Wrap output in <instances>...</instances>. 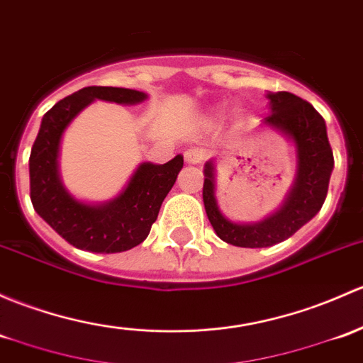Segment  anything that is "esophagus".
<instances>
[{
	"instance_id": "esophagus-1",
	"label": "esophagus",
	"mask_w": 363,
	"mask_h": 363,
	"mask_svg": "<svg viewBox=\"0 0 363 363\" xmlns=\"http://www.w3.org/2000/svg\"><path fill=\"white\" fill-rule=\"evenodd\" d=\"M203 156V151L198 150V147H189V150L184 151V160L189 165H198V163H201Z\"/></svg>"
}]
</instances>
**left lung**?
Wrapping results in <instances>:
<instances>
[{
	"mask_svg": "<svg viewBox=\"0 0 363 363\" xmlns=\"http://www.w3.org/2000/svg\"><path fill=\"white\" fill-rule=\"evenodd\" d=\"M268 99L272 113L264 118V125L285 133L296 144L297 152L296 181L284 205L261 223H233L217 207L213 163L207 162L203 170V203L213 231L223 242L245 249L284 242L311 220L325 201L334 169L333 147L322 114L291 91L268 94Z\"/></svg>",
	"mask_w": 363,
	"mask_h": 363,
	"instance_id": "left-lung-1",
	"label": "left lung"
}]
</instances>
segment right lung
Listing matches in <instances>:
<instances>
[{"instance_id":"obj_1","label":"right lung","mask_w":363,"mask_h":363,"mask_svg":"<svg viewBox=\"0 0 363 363\" xmlns=\"http://www.w3.org/2000/svg\"><path fill=\"white\" fill-rule=\"evenodd\" d=\"M146 97L139 90L85 86L57 102L41 120L29 156L30 201L38 216L76 249L114 254L143 243L184 165L181 155L163 165L140 163L120 196L101 205L83 203L64 188L59 175V146L72 118L95 99L137 104Z\"/></svg>"}]
</instances>
